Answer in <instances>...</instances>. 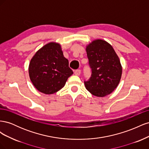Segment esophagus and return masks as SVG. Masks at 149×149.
Segmentation results:
<instances>
[{"mask_svg":"<svg viewBox=\"0 0 149 149\" xmlns=\"http://www.w3.org/2000/svg\"><path fill=\"white\" fill-rule=\"evenodd\" d=\"M74 74L76 76H79L81 74V70H76L74 71Z\"/></svg>","mask_w":149,"mask_h":149,"instance_id":"1","label":"esophagus"}]
</instances>
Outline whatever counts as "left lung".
Returning <instances> with one entry per match:
<instances>
[{"mask_svg":"<svg viewBox=\"0 0 149 149\" xmlns=\"http://www.w3.org/2000/svg\"><path fill=\"white\" fill-rule=\"evenodd\" d=\"M91 76L84 81L86 88L93 95L104 97L118 86L122 75L119 58L109 43L96 40L86 47Z\"/></svg>","mask_w":149,"mask_h":149,"instance_id":"8db88e82","label":"left lung"}]
</instances>
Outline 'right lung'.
Returning <instances> with one entry per match:
<instances>
[{"instance_id":"1","label":"right lung","mask_w":149,"mask_h":149,"mask_svg":"<svg viewBox=\"0 0 149 149\" xmlns=\"http://www.w3.org/2000/svg\"><path fill=\"white\" fill-rule=\"evenodd\" d=\"M29 72L34 86L47 94L56 93L63 88L73 73L60 45L55 42L45 45L37 52L30 62Z\"/></svg>"}]
</instances>
